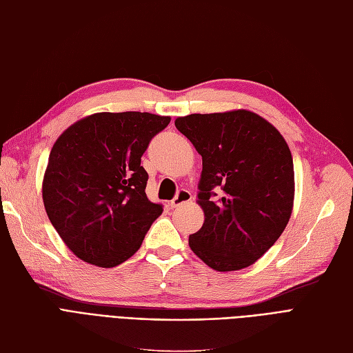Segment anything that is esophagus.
<instances>
[{"label":"esophagus","instance_id":"obj_1","mask_svg":"<svg viewBox=\"0 0 353 353\" xmlns=\"http://www.w3.org/2000/svg\"><path fill=\"white\" fill-rule=\"evenodd\" d=\"M189 201H192V193L189 192V190H180L177 195H176V198L170 202V205H172V208H176V207H179V205H181V203H185V202H189Z\"/></svg>","mask_w":353,"mask_h":353}]
</instances>
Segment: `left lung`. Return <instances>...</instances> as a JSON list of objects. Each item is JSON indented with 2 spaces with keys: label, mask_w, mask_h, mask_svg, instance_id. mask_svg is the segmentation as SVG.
Instances as JSON below:
<instances>
[{
  "label": "left lung",
  "mask_w": 353,
  "mask_h": 353,
  "mask_svg": "<svg viewBox=\"0 0 353 353\" xmlns=\"http://www.w3.org/2000/svg\"><path fill=\"white\" fill-rule=\"evenodd\" d=\"M174 124L202 157L196 202L203 224L189 236L193 254L215 271L255 264L292 215L294 172L288 142L268 120L243 108L177 117Z\"/></svg>",
  "instance_id": "8db88e82"
}]
</instances>
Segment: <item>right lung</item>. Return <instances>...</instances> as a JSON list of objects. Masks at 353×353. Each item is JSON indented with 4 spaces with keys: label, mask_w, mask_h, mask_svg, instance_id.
Masks as SVG:
<instances>
[{
    "label": "right lung",
    "mask_w": 353,
    "mask_h": 353,
    "mask_svg": "<svg viewBox=\"0 0 353 353\" xmlns=\"http://www.w3.org/2000/svg\"><path fill=\"white\" fill-rule=\"evenodd\" d=\"M172 117L95 112L55 141L42 180L48 219L65 246L102 268L129 259L163 208L148 201L141 157Z\"/></svg>",
    "instance_id": "add662e5"
}]
</instances>
